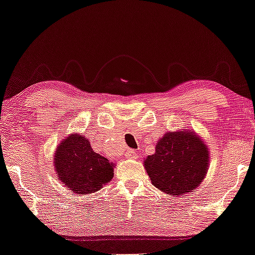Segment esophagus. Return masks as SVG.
Segmentation results:
<instances>
[{"mask_svg": "<svg viewBox=\"0 0 255 255\" xmlns=\"http://www.w3.org/2000/svg\"><path fill=\"white\" fill-rule=\"evenodd\" d=\"M127 157L130 158V159H137L138 155H137V153H136L135 150H128Z\"/></svg>", "mask_w": 255, "mask_h": 255, "instance_id": "34e87169", "label": "esophagus"}]
</instances>
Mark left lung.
<instances>
[{
	"mask_svg": "<svg viewBox=\"0 0 255 255\" xmlns=\"http://www.w3.org/2000/svg\"><path fill=\"white\" fill-rule=\"evenodd\" d=\"M208 151L195 132H166L144 166L152 184L173 196L190 192L203 182L208 167Z\"/></svg>",
	"mask_w": 255,
	"mask_h": 255,
	"instance_id": "8db88e82",
	"label": "left lung"
}]
</instances>
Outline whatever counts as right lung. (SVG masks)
Here are the masks:
<instances>
[{"label":"right lung","mask_w":255,"mask_h":255,"mask_svg":"<svg viewBox=\"0 0 255 255\" xmlns=\"http://www.w3.org/2000/svg\"><path fill=\"white\" fill-rule=\"evenodd\" d=\"M54 162L60 181L78 195L97 191L113 177V165L95 153L82 135L73 134L64 139L56 150Z\"/></svg>","instance_id":"obj_1"}]
</instances>
